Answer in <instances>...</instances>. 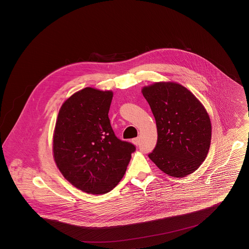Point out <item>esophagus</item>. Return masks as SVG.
Masks as SVG:
<instances>
[{"label": "esophagus", "mask_w": 249, "mask_h": 249, "mask_svg": "<svg viewBox=\"0 0 249 249\" xmlns=\"http://www.w3.org/2000/svg\"><path fill=\"white\" fill-rule=\"evenodd\" d=\"M139 138H133L132 140H131V142H132V143L133 144H135V145H138L139 144Z\"/></svg>", "instance_id": "34e87169"}]
</instances>
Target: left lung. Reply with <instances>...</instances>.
<instances>
[{
    "label": "left lung",
    "mask_w": 249,
    "mask_h": 249,
    "mask_svg": "<svg viewBox=\"0 0 249 249\" xmlns=\"http://www.w3.org/2000/svg\"><path fill=\"white\" fill-rule=\"evenodd\" d=\"M142 93L154 115L158 141L149 159L173 178L194 173L206 159L212 136L209 115L190 90L177 82H155Z\"/></svg>",
    "instance_id": "8db88e82"
}]
</instances>
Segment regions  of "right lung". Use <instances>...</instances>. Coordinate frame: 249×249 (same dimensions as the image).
I'll list each match as a JSON object with an SVG mask.
<instances>
[{
    "label": "right lung",
    "instance_id": "1",
    "mask_svg": "<svg viewBox=\"0 0 249 249\" xmlns=\"http://www.w3.org/2000/svg\"><path fill=\"white\" fill-rule=\"evenodd\" d=\"M112 90L85 88L64 101L53 133V158L73 187L105 194L124 177L135 146L117 138L108 113Z\"/></svg>",
    "mask_w": 249,
    "mask_h": 249
}]
</instances>
